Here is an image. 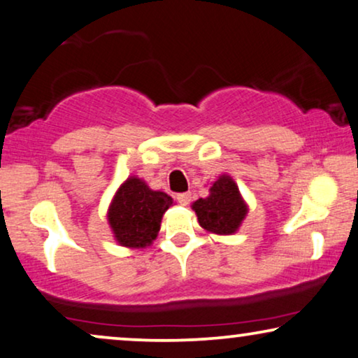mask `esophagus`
<instances>
[{
  "instance_id": "1",
  "label": "esophagus",
  "mask_w": 358,
  "mask_h": 358,
  "mask_svg": "<svg viewBox=\"0 0 358 358\" xmlns=\"http://www.w3.org/2000/svg\"><path fill=\"white\" fill-rule=\"evenodd\" d=\"M178 202L180 203V205H187L189 202H190V194L189 192H184V194H178Z\"/></svg>"
}]
</instances>
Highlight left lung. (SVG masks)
Wrapping results in <instances>:
<instances>
[{"instance_id":"left-lung-1","label":"left lung","mask_w":358,"mask_h":358,"mask_svg":"<svg viewBox=\"0 0 358 358\" xmlns=\"http://www.w3.org/2000/svg\"><path fill=\"white\" fill-rule=\"evenodd\" d=\"M208 197L192 203L199 224L207 233L228 236L234 234L246 218L249 207L231 176L222 174L210 184Z\"/></svg>"}]
</instances>
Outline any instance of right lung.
<instances>
[{
	"mask_svg": "<svg viewBox=\"0 0 358 358\" xmlns=\"http://www.w3.org/2000/svg\"><path fill=\"white\" fill-rule=\"evenodd\" d=\"M173 199L161 190H153L143 179L130 176L120 184L107 210V222L120 246L143 249L158 236L161 220Z\"/></svg>",
	"mask_w": 358,
	"mask_h": 358,
	"instance_id": "right-lung-1",
	"label": "right lung"
}]
</instances>
